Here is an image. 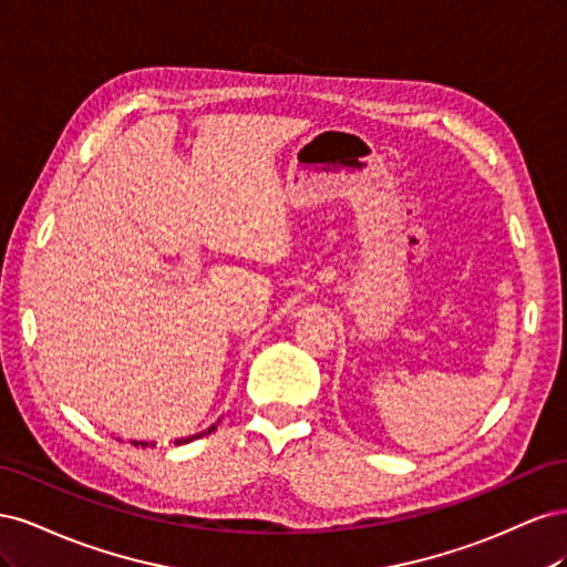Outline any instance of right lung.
<instances>
[{"label":"right lung","instance_id":"obj_1","mask_svg":"<svg viewBox=\"0 0 567 567\" xmlns=\"http://www.w3.org/2000/svg\"><path fill=\"white\" fill-rule=\"evenodd\" d=\"M217 425H219V421H217V423H213V425L208 427V431H203V433H196V435H188V437H179V440H175V444H186V442H194V440H198V437H203V435L213 433ZM134 447H156V442H136V440H134Z\"/></svg>","mask_w":567,"mask_h":567}]
</instances>
